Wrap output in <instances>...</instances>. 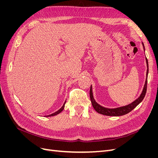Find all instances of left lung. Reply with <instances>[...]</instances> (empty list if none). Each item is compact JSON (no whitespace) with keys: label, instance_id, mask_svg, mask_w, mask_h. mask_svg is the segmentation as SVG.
Segmentation results:
<instances>
[{"label":"left lung","instance_id":"obj_1","mask_svg":"<svg viewBox=\"0 0 158 158\" xmlns=\"http://www.w3.org/2000/svg\"><path fill=\"white\" fill-rule=\"evenodd\" d=\"M143 48H144V51L145 52V47L144 45L142 42ZM146 62L147 64V71H146V78L144 87H143V89L142 92L140 95V96L138 97L135 101L132 102L131 103L125 106H121L116 108H107L103 106H102L101 105L98 103L94 98L93 92H92V85H91L90 87V91H89V97L91 99V102H92V106L94 108V109L98 113L103 114V115H107V116H113V117H118V116H122L124 114H126L131 112L132 110L135 109L138 104L140 103L142 100L144 99L145 95L146 93V89H147V81H148V62L147 60V58L146 57Z\"/></svg>","mask_w":158,"mask_h":158}]
</instances>
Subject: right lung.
I'll list each match as a JSON object with an SVG mask.
<instances>
[{
    "instance_id": "right-lung-1",
    "label": "right lung",
    "mask_w": 158,
    "mask_h": 158,
    "mask_svg": "<svg viewBox=\"0 0 158 158\" xmlns=\"http://www.w3.org/2000/svg\"><path fill=\"white\" fill-rule=\"evenodd\" d=\"M65 103H66V101L64 102V104H63V106H62V107H61L60 109H59L58 110V111L55 112V113H52V114H49V115H47V117H52V116H55V115H56V114H59L61 111H63V109H64V105H65Z\"/></svg>"
}]
</instances>
